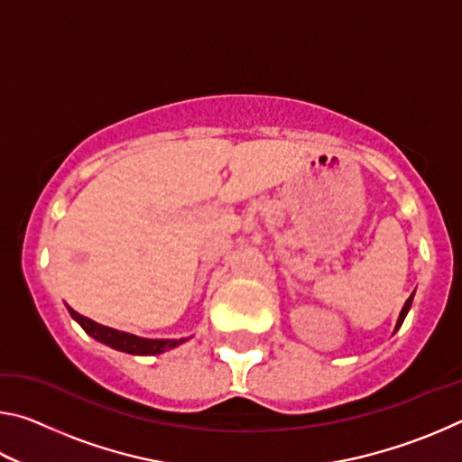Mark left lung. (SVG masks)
<instances>
[{
	"instance_id": "1",
	"label": "left lung",
	"mask_w": 462,
	"mask_h": 462,
	"mask_svg": "<svg viewBox=\"0 0 462 462\" xmlns=\"http://www.w3.org/2000/svg\"><path fill=\"white\" fill-rule=\"evenodd\" d=\"M411 300H413V293L410 295V300L403 303V308H402V314H400V318H397V324H395V332L400 330V326L403 324V319H405V316H408V311H410V308H411Z\"/></svg>"
}]
</instances>
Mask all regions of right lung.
<instances>
[{"label": "right lung", "mask_w": 462, "mask_h": 462, "mask_svg": "<svg viewBox=\"0 0 462 462\" xmlns=\"http://www.w3.org/2000/svg\"><path fill=\"white\" fill-rule=\"evenodd\" d=\"M69 314L73 316L75 322H79V326L91 336V338H96L99 342L107 344V346H112L116 350H122V353H128V355H143V356L161 355V353H165V350L175 348V346H179V344H183L187 340V338H179V340L140 338V336L114 330V328H107V326H101L97 322H93V319L77 314V311L71 310V308H69Z\"/></svg>", "instance_id": "add662e5"}]
</instances>
